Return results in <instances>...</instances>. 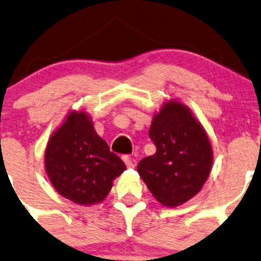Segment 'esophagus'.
Instances as JSON below:
<instances>
[{"label": "esophagus", "instance_id": "1", "mask_svg": "<svg viewBox=\"0 0 261 261\" xmlns=\"http://www.w3.org/2000/svg\"><path fill=\"white\" fill-rule=\"evenodd\" d=\"M122 159H123V162H125L126 167H127V168H133L134 167V159H133V158L128 156V155H125Z\"/></svg>", "mask_w": 261, "mask_h": 261}]
</instances>
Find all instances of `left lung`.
<instances>
[{"instance_id": "1", "label": "left lung", "mask_w": 261, "mask_h": 261, "mask_svg": "<svg viewBox=\"0 0 261 261\" xmlns=\"http://www.w3.org/2000/svg\"><path fill=\"white\" fill-rule=\"evenodd\" d=\"M149 136L156 152L138 164L141 179L164 206L189 201L211 172L212 146L204 128L188 107L169 101L152 118Z\"/></svg>"}]
</instances>
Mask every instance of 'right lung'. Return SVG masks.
<instances>
[{"mask_svg":"<svg viewBox=\"0 0 261 261\" xmlns=\"http://www.w3.org/2000/svg\"><path fill=\"white\" fill-rule=\"evenodd\" d=\"M45 169L60 196L89 206L106 198L126 165L97 135L86 112L73 111L50 138Z\"/></svg>","mask_w":261,"mask_h":261,"instance_id":"obj_1","label":"right lung"}]
</instances>
